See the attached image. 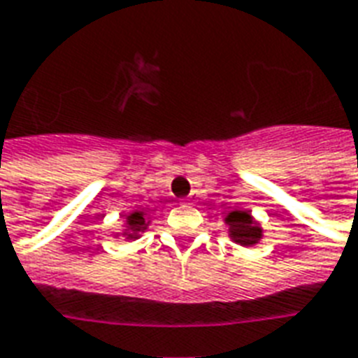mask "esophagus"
Instances as JSON below:
<instances>
[{
  "mask_svg": "<svg viewBox=\"0 0 358 358\" xmlns=\"http://www.w3.org/2000/svg\"><path fill=\"white\" fill-rule=\"evenodd\" d=\"M189 204H191V203H189Z\"/></svg>",
  "mask_w": 358,
  "mask_h": 358,
  "instance_id": "obj_1",
  "label": "esophagus"
}]
</instances>
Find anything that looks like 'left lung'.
Instances as JSON below:
<instances>
[{
    "label": "left lung",
    "instance_id": "left-lung-1",
    "mask_svg": "<svg viewBox=\"0 0 358 358\" xmlns=\"http://www.w3.org/2000/svg\"><path fill=\"white\" fill-rule=\"evenodd\" d=\"M225 223L229 225V236L236 244L250 248L255 245L259 240L263 238V229L248 210H233L231 214L225 217Z\"/></svg>",
    "mask_w": 358,
    "mask_h": 358
}]
</instances>
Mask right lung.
I'll return each mask as SVG.
<instances>
[{
  "instance_id": "add662e5",
  "label": "right lung",
  "mask_w": 358,
  "mask_h": 358,
  "mask_svg": "<svg viewBox=\"0 0 358 358\" xmlns=\"http://www.w3.org/2000/svg\"><path fill=\"white\" fill-rule=\"evenodd\" d=\"M148 215L144 214L143 210H133L129 215H125V231L124 236L127 240H135L141 236V233H144L148 229Z\"/></svg>"
}]
</instances>
